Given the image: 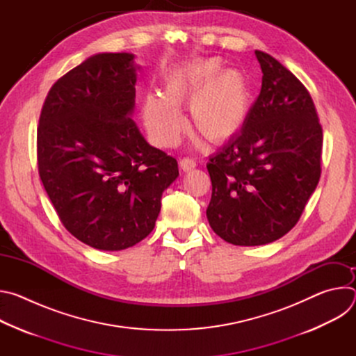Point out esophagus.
<instances>
[{
  "mask_svg": "<svg viewBox=\"0 0 356 356\" xmlns=\"http://www.w3.org/2000/svg\"><path fill=\"white\" fill-rule=\"evenodd\" d=\"M194 168H195V162H194L193 159L184 158V159L180 161V169H181L183 172H190V170H193Z\"/></svg>",
  "mask_w": 356,
  "mask_h": 356,
  "instance_id": "esophagus-1",
  "label": "esophagus"
}]
</instances>
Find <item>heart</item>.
Returning a JSON list of instances; mask_svg holds the SVG:
<instances>
[{"mask_svg":"<svg viewBox=\"0 0 356 356\" xmlns=\"http://www.w3.org/2000/svg\"><path fill=\"white\" fill-rule=\"evenodd\" d=\"M225 67L220 56L202 58L169 69L161 94H147L142 115L154 142L173 146L183 129L180 110L188 106L193 129L213 143L235 138L248 122L253 95L248 76L241 69Z\"/></svg>","mask_w":356,"mask_h":356,"instance_id":"obj_1","label":"heart"}]
</instances>
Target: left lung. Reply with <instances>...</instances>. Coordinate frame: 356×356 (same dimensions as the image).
<instances>
[{"label": "left lung", "mask_w": 356, "mask_h": 356, "mask_svg": "<svg viewBox=\"0 0 356 356\" xmlns=\"http://www.w3.org/2000/svg\"><path fill=\"white\" fill-rule=\"evenodd\" d=\"M255 55L264 73L261 94L243 129L207 163L210 227L239 246L286 235L321 175L323 128L310 92L275 58Z\"/></svg>", "instance_id": "obj_1"}]
</instances>
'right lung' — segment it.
Returning a JSON list of instances; mask_svg holds the SVG:
<instances>
[{"instance_id":"1","label":"right lung","mask_w":356,"mask_h":356,"mask_svg":"<svg viewBox=\"0 0 356 356\" xmlns=\"http://www.w3.org/2000/svg\"><path fill=\"white\" fill-rule=\"evenodd\" d=\"M132 54H97L50 88L38 127V168L65 225L83 243L122 250L146 238L163 191L177 179L175 158L146 142L131 118Z\"/></svg>"}]
</instances>
